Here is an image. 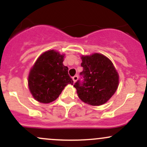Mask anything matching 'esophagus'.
<instances>
[{
	"label": "esophagus",
	"instance_id": "esophagus-1",
	"mask_svg": "<svg viewBox=\"0 0 147 147\" xmlns=\"http://www.w3.org/2000/svg\"><path fill=\"white\" fill-rule=\"evenodd\" d=\"M78 79V76L77 75H75L74 77H72V80H73L74 82H76Z\"/></svg>",
	"mask_w": 147,
	"mask_h": 147
}]
</instances>
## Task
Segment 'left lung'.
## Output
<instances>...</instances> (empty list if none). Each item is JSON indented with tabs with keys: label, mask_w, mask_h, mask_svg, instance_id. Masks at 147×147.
Wrapping results in <instances>:
<instances>
[{
	"label": "left lung",
	"mask_w": 147,
	"mask_h": 147,
	"mask_svg": "<svg viewBox=\"0 0 147 147\" xmlns=\"http://www.w3.org/2000/svg\"><path fill=\"white\" fill-rule=\"evenodd\" d=\"M83 71L80 79L74 84L77 95L84 102L100 106L107 102L117 90L119 75L112 61L102 54L82 56Z\"/></svg>",
	"instance_id": "left-lung-1"
}]
</instances>
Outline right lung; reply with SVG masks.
<instances>
[{
	"instance_id": "1",
	"label": "right lung",
	"mask_w": 147,
	"mask_h": 147,
	"mask_svg": "<svg viewBox=\"0 0 147 147\" xmlns=\"http://www.w3.org/2000/svg\"><path fill=\"white\" fill-rule=\"evenodd\" d=\"M64 55L55 50L45 52L37 59L28 76V86L34 98L48 104L59 97L65 86L73 84L68 68L63 64Z\"/></svg>"
}]
</instances>
